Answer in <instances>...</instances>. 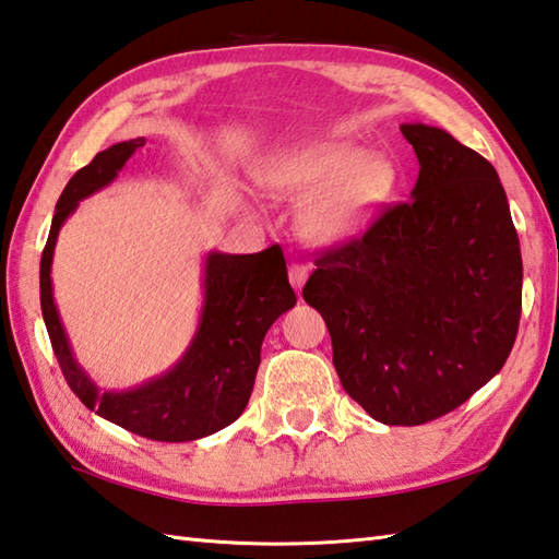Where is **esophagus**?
Masks as SVG:
<instances>
[{"label": "esophagus", "instance_id": "34e87169", "mask_svg": "<svg viewBox=\"0 0 559 559\" xmlns=\"http://www.w3.org/2000/svg\"><path fill=\"white\" fill-rule=\"evenodd\" d=\"M307 280H309V267L304 265V262H292V265H289L292 287L301 292V287H304V284H307Z\"/></svg>", "mask_w": 559, "mask_h": 559}]
</instances>
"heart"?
<instances>
[{"label": "heart", "instance_id": "obj_1", "mask_svg": "<svg viewBox=\"0 0 559 559\" xmlns=\"http://www.w3.org/2000/svg\"><path fill=\"white\" fill-rule=\"evenodd\" d=\"M272 197L299 202L297 228L319 248H341L362 238L392 199L399 170L392 157L360 151L350 141L294 145L260 167Z\"/></svg>", "mask_w": 559, "mask_h": 559}]
</instances>
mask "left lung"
Returning a JSON list of instances; mask_svg holds the SVG:
<instances>
[{"instance_id":"1","label":"left lung","mask_w":559,"mask_h":559,"mask_svg":"<svg viewBox=\"0 0 559 559\" xmlns=\"http://www.w3.org/2000/svg\"><path fill=\"white\" fill-rule=\"evenodd\" d=\"M418 157L411 202L316 258L304 299L323 316L341 384L386 426H420L507 362L523 262L493 165L443 129L402 123Z\"/></svg>"}]
</instances>
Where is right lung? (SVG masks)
Returning <instances> with one entry per match:
<instances>
[{
    "instance_id": "obj_1",
    "label": "right lung",
    "mask_w": 559,
    "mask_h": 559,
    "mask_svg": "<svg viewBox=\"0 0 559 559\" xmlns=\"http://www.w3.org/2000/svg\"><path fill=\"white\" fill-rule=\"evenodd\" d=\"M145 139L114 143L62 189L40 258V311L60 370L80 402L111 424L160 443H187L226 428L243 414L255 384L262 338L297 304L282 248L250 255L212 250L202 270V309L192 341L173 367L131 389H99L72 353L52 297V252L82 199L109 187Z\"/></svg>"
}]
</instances>
